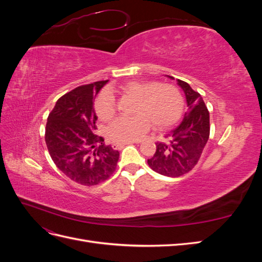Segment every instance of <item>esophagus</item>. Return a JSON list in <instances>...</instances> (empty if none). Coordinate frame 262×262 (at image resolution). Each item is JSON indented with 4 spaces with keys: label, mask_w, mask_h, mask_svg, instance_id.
<instances>
[{
    "label": "esophagus",
    "mask_w": 262,
    "mask_h": 262,
    "mask_svg": "<svg viewBox=\"0 0 262 262\" xmlns=\"http://www.w3.org/2000/svg\"><path fill=\"white\" fill-rule=\"evenodd\" d=\"M141 141H131V142H123V143H113V148L114 149H118V148H121L124 145H128V144H132V143H140Z\"/></svg>",
    "instance_id": "obj_1"
}]
</instances>
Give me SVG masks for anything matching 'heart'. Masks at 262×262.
Returning <instances> with one entry per match:
<instances>
[{
	"label": "heart",
	"mask_w": 262,
	"mask_h": 262,
	"mask_svg": "<svg viewBox=\"0 0 262 262\" xmlns=\"http://www.w3.org/2000/svg\"><path fill=\"white\" fill-rule=\"evenodd\" d=\"M113 93L130 95L136 98L132 117H120L110 124L108 137L112 141H138L149 130H166L175 124L184 110V97L177 86L168 83L130 81L119 87L102 91L95 101V110L102 121L112 120L116 114Z\"/></svg>",
	"instance_id": "1"
}]
</instances>
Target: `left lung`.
<instances>
[{
    "mask_svg": "<svg viewBox=\"0 0 262 262\" xmlns=\"http://www.w3.org/2000/svg\"><path fill=\"white\" fill-rule=\"evenodd\" d=\"M177 84L185 93L187 113L177 128L166 136L167 142H157L154 156L147 160L154 171L168 177H179L191 170L210 136V114L201 95L184 81L177 80Z\"/></svg>",
    "mask_w": 262,
    "mask_h": 262,
    "instance_id": "left-lung-1",
    "label": "left lung"
}]
</instances>
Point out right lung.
Masks as SVG:
<instances>
[{"label": "right lung", "instance_id": "right-lung-1", "mask_svg": "<svg viewBox=\"0 0 262 262\" xmlns=\"http://www.w3.org/2000/svg\"><path fill=\"white\" fill-rule=\"evenodd\" d=\"M108 81L76 87L63 95L49 114L46 144L57 167L71 180L94 186L113 175L119 152L95 134L94 101Z\"/></svg>", "mask_w": 262, "mask_h": 262}]
</instances>
